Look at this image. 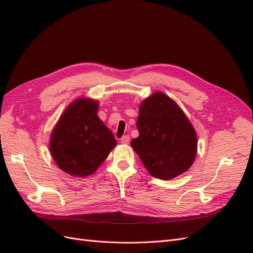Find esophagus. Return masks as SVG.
Returning a JSON list of instances; mask_svg holds the SVG:
<instances>
[{
  "label": "esophagus",
  "instance_id": "obj_1",
  "mask_svg": "<svg viewBox=\"0 0 253 253\" xmlns=\"http://www.w3.org/2000/svg\"><path fill=\"white\" fill-rule=\"evenodd\" d=\"M120 141H121V143H125V144H126V143H128V141H129V136H128V135L122 136Z\"/></svg>",
  "mask_w": 253,
  "mask_h": 253
}]
</instances>
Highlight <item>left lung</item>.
<instances>
[{
  "label": "left lung",
  "mask_w": 253,
  "mask_h": 253,
  "mask_svg": "<svg viewBox=\"0 0 253 253\" xmlns=\"http://www.w3.org/2000/svg\"><path fill=\"white\" fill-rule=\"evenodd\" d=\"M136 126L139 136L131 145L152 176L169 180L193 165L195 129L170 97L157 91L143 100Z\"/></svg>",
  "instance_id": "left-lung-1"
}]
</instances>
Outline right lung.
<instances>
[{"label":"right lung","instance_id":"obj_1","mask_svg":"<svg viewBox=\"0 0 253 253\" xmlns=\"http://www.w3.org/2000/svg\"><path fill=\"white\" fill-rule=\"evenodd\" d=\"M97 113V101L79 98L67 106L51 133V156L61 170L72 176L95 173L117 144Z\"/></svg>","mask_w":253,"mask_h":253}]
</instances>
